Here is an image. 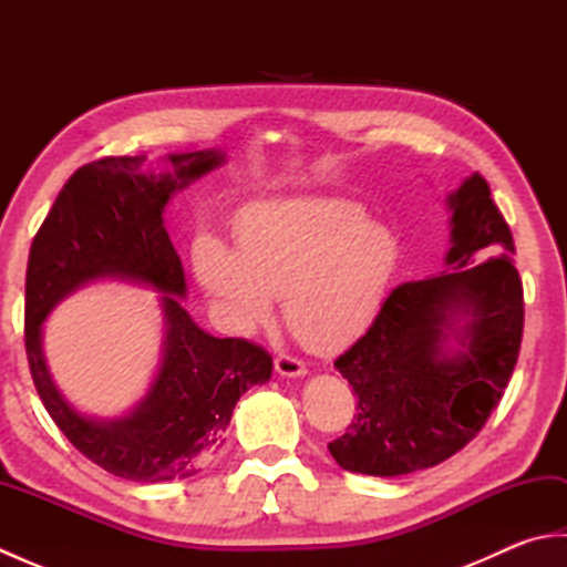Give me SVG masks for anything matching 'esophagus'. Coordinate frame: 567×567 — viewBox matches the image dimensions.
I'll use <instances>...</instances> for the list:
<instances>
[{
	"label": "esophagus",
	"instance_id": "1",
	"mask_svg": "<svg viewBox=\"0 0 567 567\" xmlns=\"http://www.w3.org/2000/svg\"><path fill=\"white\" fill-rule=\"evenodd\" d=\"M275 370L280 372L282 378H302V375H307V365L302 363V360H297L292 355H285V353L275 358Z\"/></svg>",
	"mask_w": 567,
	"mask_h": 567
}]
</instances>
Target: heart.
<instances>
[{"label": "heart", "mask_w": 567, "mask_h": 567, "mask_svg": "<svg viewBox=\"0 0 567 567\" xmlns=\"http://www.w3.org/2000/svg\"><path fill=\"white\" fill-rule=\"evenodd\" d=\"M400 262L390 226L343 197L270 199L236 221V250L195 246V272L236 329L248 331L282 299V319L311 351L355 341L380 315Z\"/></svg>", "instance_id": "1"}]
</instances>
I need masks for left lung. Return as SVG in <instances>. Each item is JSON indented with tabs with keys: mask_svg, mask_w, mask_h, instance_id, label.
<instances>
[{
	"mask_svg": "<svg viewBox=\"0 0 567 567\" xmlns=\"http://www.w3.org/2000/svg\"><path fill=\"white\" fill-rule=\"evenodd\" d=\"M449 270L394 287L370 329L336 358L358 404L329 443L343 470L396 477L473 441L519 358L524 287L514 238L483 175L451 192ZM497 251L485 264L476 260Z\"/></svg>",
	"mask_w": 567,
	"mask_h": 567,
	"instance_id": "left-lung-1",
	"label": "left lung"
}]
</instances>
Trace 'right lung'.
I'll return each instance as SVG.
<instances>
[{
    "label": "right lung",
    "mask_w": 567,
    "mask_h": 567,
    "mask_svg": "<svg viewBox=\"0 0 567 567\" xmlns=\"http://www.w3.org/2000/svg\"><path fill=\"white\" fill-rule=\"evenodd\" d=\"M146 155L82 165L35 234L27 268V355L48 414L75 449L116 477L167 483L197 475L224 445L234 406L270 380L272 358L244 339H216L183 307L185 272L163 226L177 189L219 167V151L167 155L171 171H143ZM114 276L164 292V360L147 396L124 417L80 415L47 372L40 327L54 305L92 279Z\"/></svg>",
    "instance_id": "add662e5"
}]
</instances>
